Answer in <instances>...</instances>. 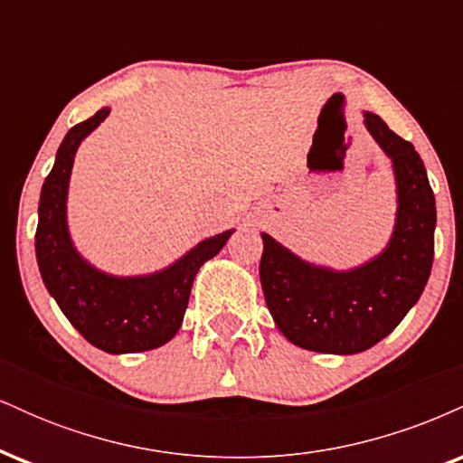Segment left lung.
Wrapping results in <instances>:
<instances>
[{
  "mask_svg": "<svg viewBox=\"0 0 463 463\" xmlns=\"http://www.w3.org/2000/svg\"><path fill=\"white\" fill-rule=\"evenodd\" d=\"M364 126L392 163L396 217L385 248L346 269L307 261L261 232L259 276L279 331L296 346L328 354L364 353L416 305L433 265L438 213L427 169L413 146L364 110Z\"/></svg>",
  "mask_w": 463,
  "mask_h": 463,
  "instance_id": "8db88e82",
  "label": "left lung"
}]
</instances>
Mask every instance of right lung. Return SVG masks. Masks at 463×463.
<instances>
[{
	"label": "right lung",
	"mask_w": 463,
	"mask_h": 463,
	"mask_svg": "<svg viewBox=\"0 0 463 463\" xmlns=\"http://www.w3.org/2000/svg\"><path fill=\"white\" fill-rule=\"evenodd\" d=\"M110 115L109 106L67 132L39 200L36 263L52 298L71 326L110 354L146 353L167 344L183 326L195 274L226 246L235 228L202 239L156 272H104L80 254L69 232V180L80 143Z\"/></svg>",
	"instance_id": "add662e5"
}]
</instances>
